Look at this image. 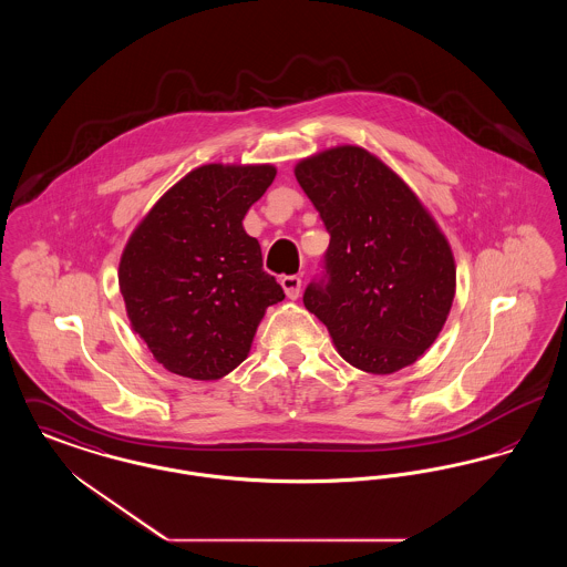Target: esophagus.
<instances>
[{
  "mask_svg": "<svg viewBox=\"0 0 567 567\" xmlns=\"http://www.w3.org/2000/svg\"><path fill=\"white\" fill-rule=\"evenodd\" d=\"M280 285H282V289H285L289 299H297L301 293V278L299 276H282Z\"/></svg>",
  "mask_w": 567,
  "mask_h": 567,
  "instance_id": "esophagus-1",
  "label": "esophagus"
}]
</instances>
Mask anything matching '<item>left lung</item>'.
<instances>
[{
  "label": "left lung",
  "mask_w": 567,
  "mask_h": 567,
  "mask_svg": "<svg viewBox=\"0 0 567 567\" xmlns=\"http://www.w3.org/2000/svg\"><path fill=\"white\" fill-rule=\"evenodd\" d=\"M329 231L323 276L303 306L363 372L393 374L435 342L455 297V259L404 181L365 148L336 146L296 165Z\"/></svg>",
  "instance_id": "obj_1"
}]
</instances>
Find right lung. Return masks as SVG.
Listing matches in <instances>:
<instances>
[{
	"label": "right lung",
	"mask_w": 567,
	"mask_h": 567,
	"mask_svg": "<svg viewBox=\"0 0 567 567\" xmlns=\"http://www.w3.org/2000/svg\"><path fill=\"white\" fill-rule=\"evenodd\" d=\"M274 176V165H202L135 227L118 287L135 333L165 370L193 380L229 374L266 308L285 299L243 227Z\"/></svg>",
	"instance_id": "add662e5"
}]
</instances>
